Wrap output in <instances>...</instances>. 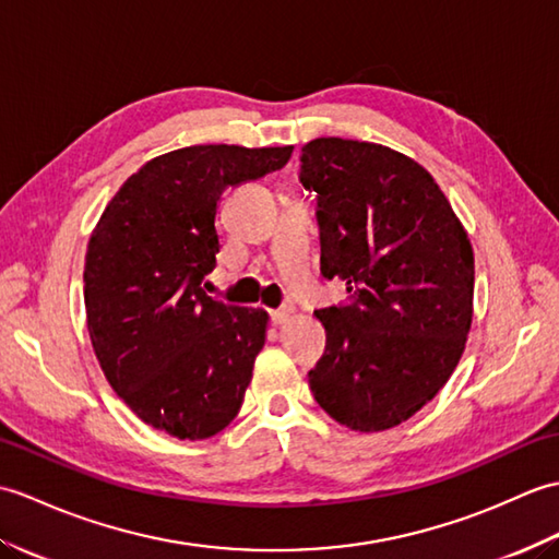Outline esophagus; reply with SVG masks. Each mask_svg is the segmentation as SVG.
I'll return each mask as SVG.
<instances>
[{
    "mask_svg": "<svg viewBox=\"0 0 559 559\" xmlns=\"http://www.w3.org/2000/svg\"><path fill=\"white\" fill-rule=\"evenodd\" d=\"M292 316H294V308L292 306H282V308H277V311L270 313V320L275 322V325H284V322L292 320Z\"/></svg>",
    "mask_w": 559,
    "mask_h": 559,
    "instance_id": "34e87169",
    "label": "esophagus"
}]
</instances>
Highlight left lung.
<instances>
[{
	"instance_id": "8db88e82",
	"label": "left lung",
	"mask_w": 559,
	"mask_h": 559,
	"mask_svg": "<svg viewBox=\"0 0 559 559\" xmlns=\"http://www.w3.org/2000/svg\"><path fill=\"white\" fill-rule=\"evenodd\" d=\"M301 183L318 201L322 277L352 294L316 311L328 342L311 392L346 428H394L464 354L474 248L436 179L392 147L316 139L301 147Z\"/></svg>"
}]
</instances>
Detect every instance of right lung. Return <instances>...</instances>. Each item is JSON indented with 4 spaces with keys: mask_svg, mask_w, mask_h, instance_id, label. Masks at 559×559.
Returning <instances> with one entry per match:
<instances>
[{
    "mask_svg": "<svg viewBox=\"0 0 559 559\" xmlns=\"http://www.w3.org/2000/svg\"><path fill=\"white\" fill-rule=\"evenodd\" d=\"M294 145H191L145 163L91 234L83 299L97 361L143 424L205 440L239 414L265 344L263 308L207 296L217 203L289 163Z\"/></svg>",
    "mask_w": 559,
    "mask_h": 559,
    "instance_id": "obj_1",
    "label": "right lung"
}]
</instances>
